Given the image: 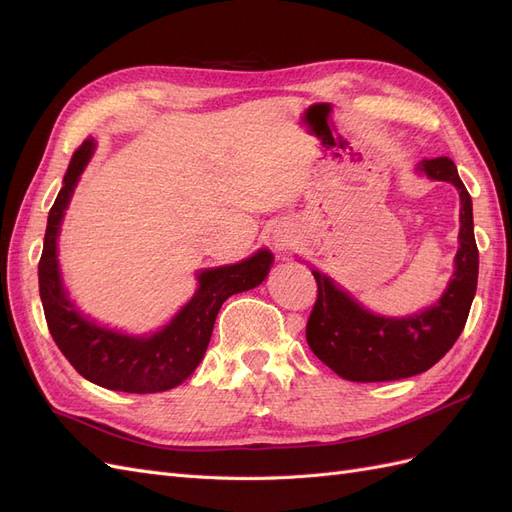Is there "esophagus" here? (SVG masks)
<instances>
[{
  "label": "esophagus",
  "mask_w": 512,
  "mask_h": 512,
  "mask_svg": "<svg viewBox=\"0 0 512 512\" xmlns=\"http://www.w3.org/2000/svg\"><path fill=\"white\" fill-rule=\"evenodd\" d=\"M273 247L280 254H284L288 250V235H280V237H273Z\"/></svg>",
  "instance_id": "esophagus-1"
}]
</instances>
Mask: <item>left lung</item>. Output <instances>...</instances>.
I'll return each mask as SVG.
<instances>
[{"instance_id":"obj_1","label":"left lung","mask_w":512,"mask_h":512,"mask_svg":"<svg viewBox=\"0 0 512 512\" xmlns=\"http://www.w3.org/2000/svg\"><path fill=\"white\" fill-rule=\"evenodd\" d=\"M418 170L429 179L453 183L461 198L455 273L438 303L406 318L378 316L329 275L312 269L318 299L307 320V344L337 376L352 382H386L423 374L453 348L466 327L478 280L472 198L451 158L423 160Z\"/></svg>"}]
</instances>
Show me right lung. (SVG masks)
Returning <instances> with one entry per match:
<instances>
[{"mask_svg": "<svg viewBox=\"0 0 512 512\" xmlns=\"http://www.w3.org/2000/svg\"><path fill=\"white\" fill-rule=\"evenodd\" d=\"M96 141L85 138L74 151L64 185L49 211L44 247L38 265L44 318L57 348L79 374L98 386L123 393H160L179 386L203 361L222 303L243 290L265 282L273 265L269 250H258L237 265L203 269L198 290L164 329L151 335H126L87 320L61 282L57 262V237L76 183L94 156Z\"/></svg>", "mask_w": 512, "mask_h": 512, "instance_id": "1", "label": "right lung"}]
</instances>
